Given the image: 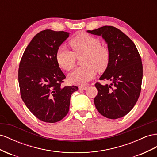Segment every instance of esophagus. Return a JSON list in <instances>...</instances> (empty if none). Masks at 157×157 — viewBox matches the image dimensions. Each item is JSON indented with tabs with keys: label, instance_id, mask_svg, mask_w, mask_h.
I'll return each mask as SVG.
<instances>
[{
	"label": "esophagus",
	"instance_id": "esophagus-1",
	"mask_svg": "<svg viewBox=\"0 0 157 157\" xmlns=\"http://www.w3.org/2000/svg\"><path fill=\"white\" fill-rule=\"evenodd\" d=\"M87 88V87H86V86H79V90H85V89H86Z\"/></svg>",
	"mask_w": 157,
	"mask_h": 157
}]
</instances>
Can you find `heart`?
<instances>
[{
	"mask_svg": "<svg viewBox=\"0 0 157 157\" xmlns=\"http://www.w3.org/2000/svg\"><path fill=\"white\" fill-rule=\"evenodd\" d=\"M73 51L65 47H60L56 52V60L61 68L64 70L72 69L77 58L82 59L85 66L75 69L68 75L69 82L75 85H85L94 78L95 70L104 71L108 66L110 53L109 48L101 44L99 39L90 35L83 33L70 41Z\"/></svg>",
	"mask_w": 157,
	"mask_h": 157,
	"instance_id": "obj_1",
	"label": "heart"
}]
</instances>
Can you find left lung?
Returning <instances> with one entry per match:
<instances>
[{
  "mask_svg": "<svg viewBox=\"0 0 157 157\" xmlns=\"http://www.w3.org/2000/svg\"><path fill=\"white\" fill-rule=\"evenodd\" d=\"M87 32L102 35L110 53L109 64L100 80L112 83H95L98 93L94 103L105 117L122 118L133 108L141 93L143 65L140 53L132 40L115 27L105 25Z\"/></svg>",
  "mask_w": 157,
  "mask_h": 157,
  "instance_id": "obj_1",
  "label": "left lung"
}]
</instances>
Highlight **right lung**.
<instances>
[{"instance_id":"obj_1","label":"right lung","mask_w":157,"mask_h":157,"mask_svg":"<svg viewBox=\"0 0 157 157\" xmlns=\"http://www.w3.org/2000/svg\"><path fill=\"white\" fill-rule=\"evenodd\" d=\"M69 35L64 31H40L26 47L20 62L21 97L31 113L44 122L55 123L64 118L71 94L78 89L74 86H61L66 76L56 58Z\"/></svg>"}]
</instances>
